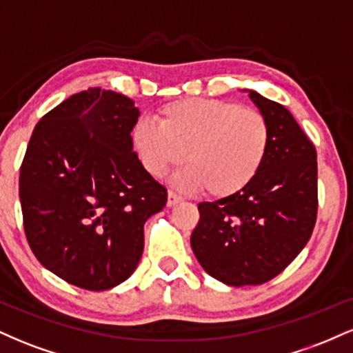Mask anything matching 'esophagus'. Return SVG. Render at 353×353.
Returning <instances> with one entry per match:
<instances>
[{
	"instance_id": "1",
	"label": "esophagus",
	"mask_w": 353,
	"mask_h": 353,
	"mask_svg": "<svg viewBox=\"0 0 353 353\" xmlns=\"http://www.w3.org/2000/svg\"><path fill=\"white\" fill-rule=\"evenodd\" d=\"M181 201H182V197L179 196V194L174 192V190H169V194H168V205H169V208H172V205H176L177 202H181Z\"/></svg>"
}]
</instances>
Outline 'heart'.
<instances>
[{
  "mask_svg": "<svg viewBox=\"0 0 353 353\" xmlns=\"http://www.w3.org/2000/svg\"><path fill=\"white\" fill-rule=\"evenodd\" d=\"M157 123L139 121L132 145L152 177H164L185 164L174 177L182 189H202L224 199L244 190L261 172L270 148L265 116L252 108L208 98H188L165 104Z\"/></svg>",
  "mask_w": 353,
  "mask_h": 353,
  "instance_id": "heart-1",
  "label": "heart"
}]
</instances>
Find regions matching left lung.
Returning a JSON list of instances; mask_svg holds the SVG:
<instances>
[{
  "label": "left lung",
  "mask_w": 353,
  "mask_h": 353,
  "mask_svg": "<svg viewBox=\"0 0 353 353\" xmlns=\"http://www.w3.org/2000/svg\"><path fill=\"white\" fill-rule=\"evenodd\" d=\"M270 128L261 172L244 190L197 205L194 255L228 285H261L301 254L317 219V151L289 109L249 91Z\"/></svg>",
  "instance_id": "left-lung-1"
}]
</instances>
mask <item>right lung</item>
Segmentation results:
<instances>
[{
	"label": "right lung",
	"instance_id": "right-lung-1",
	"mask_svg": "<svg viewBox=\"0 0 353 353\" xmlns=\"http://www.w3.org/2000/svg\"><path fill=\"white\" fill-rule=\"evenodd\" d=\"M134 101L89 88L36 124L19 171L28 244L58 277L108 290L131 277L144 249V222L168 190L132 151Z\"/></svg>",
	"mask_w": 353,
	"mask_h": 353
}]
</instances>
